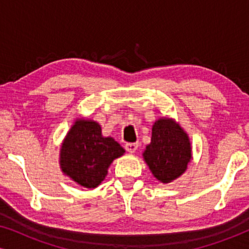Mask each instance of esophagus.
<instances>
[{"mask_svg": "<svg viewBox=\"0 0 249 249\" xmlns=\"http://www.w3.org/2000/svg\"><path fill=\"white\" fill-rule=\"evenodd\" d=\"M137 147H138L137 142H128V144L124 145L125 151L129 152V153H131V154H132V153L136 152V149H137Z\"/></svg>", "mask_w": 249, "mask_h": 249, "instance_id": "obj_1", "label": "esophagus"}]
</instances>
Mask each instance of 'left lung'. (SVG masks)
<instances>
[{
  "instance_id": "obj_1",
  "label": "left lung",
  "mask_w": 249,
  "mask_h": 249,
  "mask_svg": "<svg viewBox=\"0 0 249 249\" xmlns=\"http://www.w3.org/2000/svg\"><path fill=\"white\" fill-rule=\"evenodd\" d=\"M142 158L160 182H172L185 173L192 161L189 136L175 119L160 118L153 124L151 142Z\"/></svg>"
}]
</instances>
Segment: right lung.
<instances>
[{
  "label": "right lung",
  "instance_id": "obj_1",
  "mask_svg": "<svg viewBox=\"0 0 249 249\" xmlns=\"http://www.w3.org/2000/svg\"><path fill=\"white\" fill-rule=\"evenodd\" d=\"M124 149L112 137H104L98 122L77 118L60 148V169L64 176L84 188L101 185L115 159Z\"/></svg>",
  "mask_w": 249,
  "mask_h": 249
}]
</instances>
